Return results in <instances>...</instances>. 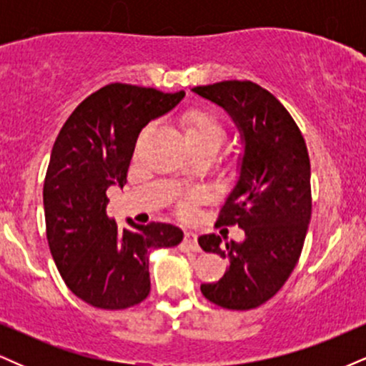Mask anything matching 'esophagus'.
<instances>
[{
	"instance_id": "obj_1",
	"label": "esophagus",
	"mask_w": 366,
	"mask_h": 366,
	"mask_svg": "<svg viewBox=\"0 0 366 366\" xmlns=\"http://www.w3.org/2000/svg\"><path fill=\"white\" fill-rule=\"evenodd\" d=\"M184 246H187L191 251H199L197 236L194 232H186V236H184Z\"/></svg>"
}]
</instances>
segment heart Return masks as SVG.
<instances>
[{"mask_svg": "<svg viewBox=\"0 0 366 366\" xmlns=\"http://www.w3.org/2000/svg\"><path fill=\"white\" fill-rule=\"evenodd\" d=\"M180 130L184 134V139L187 144L192 142H209L222 141L224 137V127L220 120L213 113L204 110H187L180 115ZM199 194H191L187 199L180 201L179 213L184 218L192 215V201H196Z\"/></svg>", "mask_w": 366, "mask_h": 366, "instance_id": "b5f03b06", "label": "heart"}]
</instances>
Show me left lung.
I'll return each mask as SVG.
<instances>
[{
	"label": "left lung",
	"mask_w": 366,
	"mask_h": 366,
	"mask_svg": "<svg viewBox=\"0 0 366 366\" xmlns=\"http://www.w3.org/2000/svg\"><path fill=\"white\" fill-rule=\"evenodd\" d=\"M229 112L244 144L236 187L217 224L237 225L244 241L197 239L207 253L229 259V270L201 292L227 310H253L274 297L292 274L312 218L306 142L291 113L272 92L251 81H224L192 89Z\"/></svg>",
	"instance_id": "obj_1"
}]
</instances>
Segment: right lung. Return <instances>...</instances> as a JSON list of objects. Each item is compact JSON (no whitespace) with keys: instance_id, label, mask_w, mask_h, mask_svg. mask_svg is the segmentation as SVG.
Masks as SVG:
<instances>
[{"instance_id":"obj_1","label":"right lung","mask_w":366,"mask_h":366,"mask_svg":"<svg viewBox=\"0 0 366 366\" xmlns=\"http://www.w3.org/2000/svg\"><path fill=\"white\" fill-rule=\"evenodd\" d=\"M184 94L108 84L75 108L54 141L43 187L46 237L66 287L94 308L125 310L144 301L148 254L182 241V230L163 222L119 229L107 215V191L127 182L142 127Z\"/></svg>"}]
</instances>
